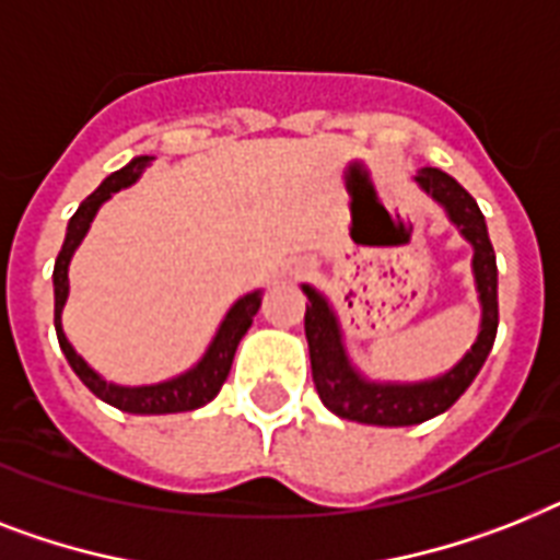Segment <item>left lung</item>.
<instances>
[{"mask_svg": "<svg viewBox=\"0 0 560 560\" xmlns=\"http://www.w3.org/2000/svg\"><path fill=\"white\" fill-rule=\"evenodd\" d=\"M425 195H431L460 235L471 244L475 258L477 299H480V334H477L471 351L438 380L425 383H371L351 365L345 351L339 319L334 307L322 293L304 284V293L311 299L304 313V336L311 348L313 383L319 390L325 408L342 417V420L365 422V425H417L438 413L448 411L457 399L466 394L475 376L480 374L486 357L492 351L498 336V261H494L492 241L486 230V218L477 201L463 189L452 175L440 170L417 172L413 177Z\"/></svg>", "mask_w": 560, "mask_h": 560, "instance_id": "obj_1", "label": "left lung"}]
</instances>
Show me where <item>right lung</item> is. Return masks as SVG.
I'll use <instances>...</instances> for the list:
<instances>
[{"label":"right lung","instance_id":"add662e5","mask_svg":"<svg viewBox=\"0 0 560 560\" xmlns=\"http://www.w3.org/2000/svg\"><path fill=\"white\" fill-rule=\"evenodd\" d=\"M149 161H152L149 154H140V158H135L131 163H126L122 170L112 172V175H108L106 180L80 203V209H77L74 215H71V221H68L66 241H62L57 265H54V327H57L59 348L66 353L68 365L74 368V374L83 380L85 388H89L94 397L103 399V402H108V406H115L120 408V411L129 413L195 411V408L207 406L209 399H215L221 385L226 383L241 336L247 334L249 325H253V316H256L258 307H261V290L241 295L238 302L230 307V313H226L221 327H218L215 339L209 342L207 353H203L198 365L189 368L186 374L172 376V380L158 385L126 388V385L106 383L97 371H91L89 362L71 348V342H68L66 334H62V304H66L68 299V265H71V256H74V249L80 247V241L85 238V233H89L91 221L97 215V209L103 207V201H108L112 195L135 184L140 177V172L149 166Z\"/></svg>","mask_w":560,"mask_h":560}]
</instances>
